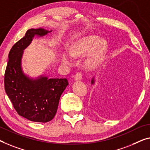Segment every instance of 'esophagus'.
Returning <instances> with one entry per match:
<instances>
[{"label":"esophagus","instance_id":"1","mask_svg":"<svg viewBox=\"0 0 150 150\" xmlns=\"http://www.w3.org/2000/svg\"><path fill=\"white\" fill-rule=\"evenodd\" d=\"M75 79L78 80V81L81 80L82 79V73L81 72H77V73H76L75 75Z\"/></svg>","mask_w":150,"mask_h":150}]
</instances>
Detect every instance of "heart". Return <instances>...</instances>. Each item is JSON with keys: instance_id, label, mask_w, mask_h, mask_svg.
I'll return each instance as SVG.
<instances>
[{"instance_id": "obj_1", "label": "heart", "mask_w": 150, "mask_h": 150, "mask_svg": "<svg viewBox=\"0 0 150 150\" xmlns=\"http://www.w3.org/2000/svg\"><path fill=\"white\" fill-rule=\"evenodd\" d=\"M98 46L99 47L96 53L89 58L86 62L88 66L94 67L98 62L100 55L105 48V42H101V40L98 36L92 35L78 42L72 47L71 54L75 57L85 56L94 50ZM62 60L64 63L71 64L72 62V56L70 54H64Z\"/></svg>"}]
</instances>
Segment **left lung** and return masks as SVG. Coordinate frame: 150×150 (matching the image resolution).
Wrapping results in <instances>:
<instances>
[{
  "instance_id": "8db88e82",
  "label": "left lung",
  "mask_w": 150,
  "mask_h": 150,
  "mask_svg": "<svg viewBox=\"0 0 150 150\" xmlns=\"http://www.w3.org/2000/svg\"><path fill=\"white\" fill-rule=\"evenodd\" d=\"M91 83H93V79H92V81H91Z\"/></svg>"
}]
</instances>
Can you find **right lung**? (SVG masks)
I'll list each match as a JSON object with an SVG mask.
<instances>
[{
	"label": "right lung",
	"instance_id": "add662e5",
	"mask_svg": "<svg viewBox=\"0 0 150 150\" xmlns=\"http://www.w3.org/2000/svg\"><path fill=\"white\" fill-rule=\"evenodd\" d=\"M50 32L42 28L28 30L8 54L4 79L6 93L18 115L31 121L47 122L53 119L61 96L69 85L66 78L42 77L33 80L22 72L21 59L24 49L33 37L44 36Z\"/></svg>",
	"mask_w": 150,
	"mask_h": 150
}]
</instances>
